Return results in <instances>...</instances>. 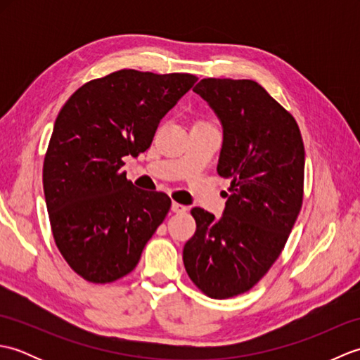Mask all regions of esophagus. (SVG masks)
I'll use <instances>...</instances> for the list:
<instances>
[{
	"label": "esophagus",
	"instance_id": "34e87169",
	"mask_svg": "<svg viewBox=\"0 0 360 360\" xmlns=\"http://www.w3.org/2000/svg\"><path fill=\"white\" fill-rule=\"evenodd\" d=\"M172 210L174 213H184V212H187V205H182L179 202H173L172 204Z\"/></svg>",
	"mask_w": 360,
	"mask_h": 360
}]
</instances>
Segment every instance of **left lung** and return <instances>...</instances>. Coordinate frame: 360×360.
I'll return each instance as SVG.
<instances>
[{
	"mask_svg": "<svg viewBox=\"0 0 360 360\" xmlns=\"http://www.w3.org/2000/svg\"><path fill=\"white\" fill-rule=\"evenodd\" d=\"M223 124L217 172L231 179L223 217L192 209L186 271L212 298L248 292L281 254L303 202L304 145L292 114L254 80L202 79L193 88Z\"/></svg>",
	"mask_w": 360,
	"mask_h": 360,
	"instance_id": "left-lung-1",
	"label": "left lung"
}]
</instances>
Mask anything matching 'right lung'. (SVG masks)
<instances>
[{"label":"right lung","mask_w":360,"mask_h":360,"mask_svg":"<svg viewBox=\"0 0 360 360\" xmlns=\"http://www.w3.org/2000/svg\"><path fill=\"white\" fill-rule=\"evenodd\" d=\"M196 80L120 70L85 83L60 110L43 162L46 207L60 254L86 281L131 272L165 219L170 198L136 188L120 167L150 147L160 119Z\"/></svg>","instance_id":"1"}]
</instances>
